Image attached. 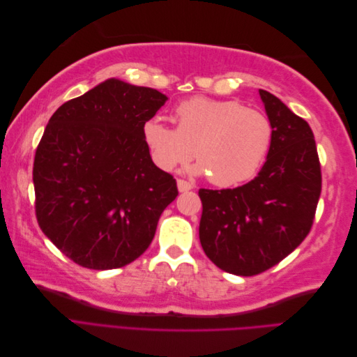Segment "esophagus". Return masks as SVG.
Segmentation results:
<instances>
[{
  "label": "esophagus",
  "instance_id": "1",
  "mask_svg": "<svg viewBox=\"0 0 357 357\" xmlns=\"http://www.w3.org/2000/svg\"><path fill=\"white\" fill-rule=\"evenodd\" d=\"M177 188H178L180 192H188V190H190L193 186H192V183H189V181H186V180L177 178Z\"/></svg>",
  "mask_w": 357,
  "mask_h": 357
}]
</instances>
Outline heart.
I'll return each mask as SVG.
<instances>
[{
	"mask_svg": "<svg viewBox=\"0 0 357 357\" xmlns=\"http://www.w3.org/2000/svg\"><path fill=\"white\" fill-rule=\"evenodd\" d=\"M176 128L159 117L143 123V139L155 164L165 171L186 164L195 147L198 174L215 186L229 188L250 180L265 164L273 146L268 116L238 101L193 96L174 110Z\"/></svg>",
	"mask_w": 357,
	"mask_h": 357,
	"instance_id": "b5f03b06",
	"label": "heart"
}]
</instances>
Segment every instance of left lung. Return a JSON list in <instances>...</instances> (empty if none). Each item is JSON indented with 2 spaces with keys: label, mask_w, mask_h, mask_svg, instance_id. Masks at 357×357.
<instances>
[{
  "label": "left lung",
  "mask_w": 357,
  "mask_h": 357,
  "mask_svg": "<svg viewBox=\"0 0 357 357\" xmlns=\"http://www.w3.org/2000/svg\"><path fill=\"white\" fill-rule=\"evenodd\" d=\"M273 146L259 174L235 189H199V240L223 271L252 277L282 262L305 240L321 192L314 135L304 119L259 89Z\"/></svg>",
  "instance_id": "obj_1"
}]
</instances>
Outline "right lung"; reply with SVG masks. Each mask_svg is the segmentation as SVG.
Wrapping results in <instances>:
<instances>
[{
	"label": "right lung",
	"mask_w": 357,
	"mask_h": 357,
	"mask_svg": "<svg viewBox=\"0 0 357 357\" xmlns=\"http://www.w3.org/2000/svg\"><path fill=\"white\" fill-rule=\"evenodd\" d=\"M167 100L156 89L109 79L50 117L32 168L36 215L77 265L134 262L178 195L176 178L153 164L142 131Z\"/></svg>",
	"instance_id": "obj_1"
}]
</instances>
